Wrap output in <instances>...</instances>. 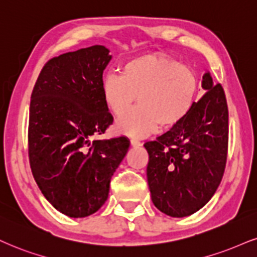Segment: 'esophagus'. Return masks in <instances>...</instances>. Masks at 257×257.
<instances>
[{"mask_svg": "<svg viewBox=\"0 0 257 257\" xmlns=\"http://www.w3.org/2000/svg\"><path fill=\"white\" fill-rule=\"evenodd\" d=\"M130 143H131V147H134V148H138L142 145L141 142L137 141V139H131V141H130Z\"/></svg>", "mask_w": 257, "mask_h": 257, "instance_id": "esophagus-1", "label": "esophagus"}]
</instances>
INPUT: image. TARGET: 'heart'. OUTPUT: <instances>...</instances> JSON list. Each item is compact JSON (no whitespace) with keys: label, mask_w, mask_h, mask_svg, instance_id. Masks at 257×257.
Masks as SVG:
<instances>
[{"label":"heart","mask_w":257,"mask_h":257,"mask_svg":"<svg viewBox=\"0 0 257 257\" xmlns=\"http://www.w3.org/2000/svg\"><path fill=\"white\" fill-rule=\"evenodd\" d=\"M101 91L114 115H121L137 96L138 106L116 120L114 128L120 135L141 138L160 125L170 128L183 121L195 104L199 80L176 59L151 53L125 63L121 75L107 74Z\"/></svg>","instance_id":"1"}]
</instances>
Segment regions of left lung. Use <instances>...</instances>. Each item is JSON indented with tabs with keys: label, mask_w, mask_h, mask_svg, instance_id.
I'll use <instances>...</instances> for the list:
<instances>
[{
	"label": "left lung",
	"mask_w": 257,
	"mask_h": 257,
	"mask_svg": "<svg viewBox=\"0 0 257 257\" xmlns=\"http://www.w3.org/2000/svg\"><path fill=\"white\" fill-rule=\"evenodd\" d=\"M206 94L188 116L144 144L148 185L154 205L167 216H191L211 200L223 179L229 139V113L220 84L202 76Z\"/></svg>",
	"instance_id": "left-lung-1"
}]
</instances>
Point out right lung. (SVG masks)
Segmentation results:
<instances>
[{"label":"right lung","instance_id":"right-lung-1","mask_svg":"<svg viewBox=\"0 0 257 257\" xmlns=\"http://www.w3.org/2000/svg\"><path fill=\"white\" fill-rule=\"evenodd\" d=\"M110 59L102 45L64 53L46 63L32 91V174L46 200L71 218L90 216L106 202L130 147L126 137L93 141L113 122L101 91Z\"/></svg>","mask_w":257,"mask_h":257}]
</instances>
